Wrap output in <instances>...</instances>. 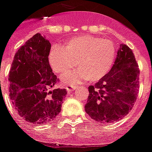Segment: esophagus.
Segmentation results:
<instances>
[{
	"instance_id": "obj_1",
	"label": "esophagus",
	"mask_w": 152,
	"mask_h": 152,
	"mask_svg": "<svg viewBox=\"0 0 152 152\" xmlns=\"http://www.w3.org/2000/svg\"><path fill=\"white\" fill-rule=\"evenodd\" d=\"M75 88H76V86H75V85H67V86H66V89L67 90L68 92H71Z\"/></svg>"
}]
</instances>
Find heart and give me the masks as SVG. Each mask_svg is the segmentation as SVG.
<instances>
[{"label":"heart","instance_id":"heart-1","mask_svg":"<svg viewBox=\"0 0 152 152\" xmlns=\"http://www.w3.org/2000/svg\"><path fill=\"white\" fill-rule=\"evenodd\" d=\"M115 55L116 47L112 41L84 35L71 38L64 47L53 44L49 62L53 70L61 75L72 70L77 63L79 69L61 77L65 83H75L84 78L93 82L109 72Z\"/></svg>","mask_w":152,"mask_h":152}]
</instances>
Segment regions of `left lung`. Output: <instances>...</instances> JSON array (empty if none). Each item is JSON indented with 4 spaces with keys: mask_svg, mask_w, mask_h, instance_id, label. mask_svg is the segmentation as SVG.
<instances>
[{
    "mask_svg": "<svg viewBox=\"0 0 152 152\" xmlns=\"http://www.w3.org/2000/svg\"><path fill=\"white\" fill-rule=\"evenodd\" d=\"M139 70L132 50L121 44L115 63L108 74L89 86L85 110L93 120L111 123L131 111L139 91Z\"/></svg>",
    "mask_w": 152,
    "mask_h": 152,
    "instance_id": "obj_1",
    "label": "left lung"
}]
</instances>
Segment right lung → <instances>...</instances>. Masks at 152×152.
<instances>
[{
    "label": "right lung",
    "mask_w": 152,
    "mask_h": 152,
    "mask_svg": "<svg viewBox=\"0 0 152 152\" xmlns=\"http://www.w3.org/2000/svg\"><path fill=\"white\" fill-rule=\"evenodd\" d=\"M50 42L37 33L15 55L9 72V92L20 116L36 124L53 121L61 111L65 89L54 88L58 82L48 61Z\"/></svg>",
    "instance_id": "add662e5"
}]
</instances>
